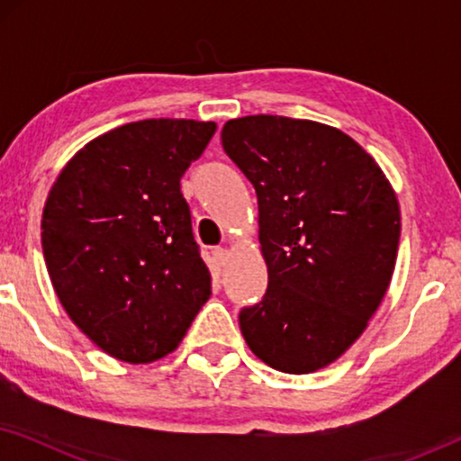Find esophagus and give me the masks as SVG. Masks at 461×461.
Wrapping results in <instances>:
<instances>
[{
	"label": "esophagus",
	"mask_w": 461,
	"mask_h": 461,
	"mask_svg": "<svg viewBox=\"0 0 461 461\" xmlns=\"http://www.w3.org/2000/svg\"><path fill=\"white\" fill-rule=\"evenodd\" d=\"M212 258H213V262H216V267L218 268H222L226 262H229V258H230V254H229V249H224V248H216L212 251Z\"/></svg>",
	"instance_id": "obj_1"
}]
</instances>
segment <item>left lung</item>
Returning <instances> with one entry per match:
<instances>
[{
  "instance_id": "left-lung-1",
  "label": "left lung",
  "mask_w": 461,
  "mask_h": 461,
  "mask_svg": "<svg viewBox=\"0 0 461 461\" xmlns=\"http://www.w3.org/2000/svg\"><path fill=\"white\" fill-rule=\"evenodd\" d=\"M222 147L258 194L268 287L243 308L249 350L312 374L361 338L393 279L401 210L374 157L342 130L281 115L230 119Z\"/></svg>"
}]
</instances>
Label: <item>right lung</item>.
<instances>
[{"mask_svg":"<svg viewBox=\"0 0 461 461\" xmlns=\"http://www.w3.org/2000/svg\"><path fill=\"white\" fill-rule=\"evenodd\" d=\"M213 131L194 119L119 125L77 150L50 188V281L73 323L119 361L174 352L212 295L180 178Z\"/></svg>","mask_w":461,"mask_h":461,"instance_id":"right-lung-1","label":"right lung"}]
</instances>
